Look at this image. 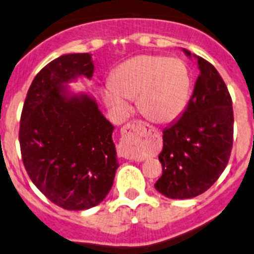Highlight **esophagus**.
I'll use <instances>...</instances> for the list:
<instances>
[{"mask_svg": "<svg viewBox=\"0 0 254 254\" xmlns=\"http://www.w3.org/2000/svg\"><path fill=\"white\" fill-rule=\"evenodd\" d=\"M146 132V123L142 120H132L122 127V142L124 145L125 151L131 147L136 142H138L141 136ZM124 149V148H123Z\"/></svg>", "mask_w": 254, "mask_h": 254, "instance_id": "34e87169", "label": "esophagus"}]
</instances>
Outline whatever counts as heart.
I'll list each match as a JSON object with an SVG mask.
<instances>
[{"instance_id": "heart-1", "label": "heart", "mask_w": 254, "mask_h": 254, "mask_svg": "<svg viewBox=\"0 0 254 254\" xmlns=\"http://www.w3.org/2000/svg\"><path fill=\"white\" fill-rule=\"evenodd\" d=\"M190 76L180 61L142 55L117 66L103 89L106 105L119 116L129 113L127 100H136L152 122L169 123L180 116L190 96Z\"/></svg>"}]
</instances>
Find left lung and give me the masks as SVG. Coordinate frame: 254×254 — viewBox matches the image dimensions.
<instances>
[{
	"label": "left lung",
	"instance_id": "left-lung-1",
	"mask_svg": "<svg viewBox=\"0 0 254 254\" xmlns=\"http://www.w3.org/2000/svg\"><path fill=\"white\" fill-rule=\"evenodd\" d=\"M194 57L199 75L193 93L178 122L163 130L158 157L163 174L154 188L173 199L207 191L226 168L233 148L234 111L228 87L213 64Z\"/></svg>",
	"mask_w": 254,
	"mask_h": 254
}]
</instances>
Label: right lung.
<instances>
[{"label": "right lung", "mask_w": 254, "mask_h": 254, "mask_svg": "<svg viewBox=\"0 0 254 254\" xmlns=\"http://www.w3.org/2000/svg\"><path fill=\"white\" fill-rule=\"evenodd\" d=\"M89 53H73L45 65L31 82L20 117L21 159L29 178L52 203L84 210L106 198L118 169L114 127L91 97H68L76 76L91 78Z\"/></svg>", "instance_id": "right-lung-1"}]
</instances>
